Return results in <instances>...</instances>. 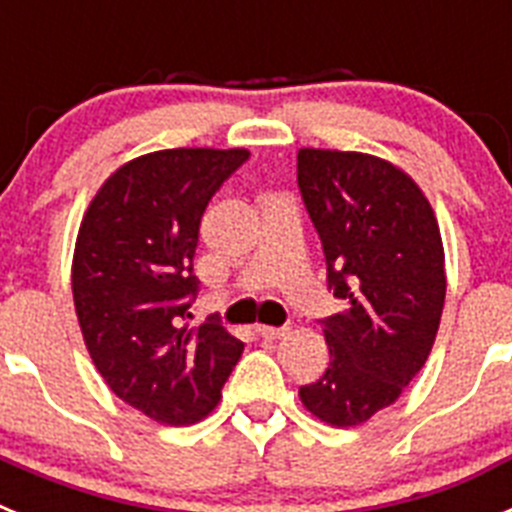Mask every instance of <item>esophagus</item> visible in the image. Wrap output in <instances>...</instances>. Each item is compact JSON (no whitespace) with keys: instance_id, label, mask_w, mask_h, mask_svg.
I'll return each mask as SVG.
<instances>
[{"instance_id":"obj_1","label":"esophagus","mask_w":512,"mask_h":512,"mask_svg":"<svg viewBox=\"0 0 512 512\" xmlns=\"http://www.w3.org/2000/svg\"><path fill=\"white\" fill-rule=\"evenodd\" d=\"M256 333L264 341H277V338L287 336V328H271V325H256Z\"/></svg>"}]
</instances>
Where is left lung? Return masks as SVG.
<instances>
[{
	"mask_svg": "<svg viewBox=\"0 0 512 512\" xmlns=\"http://www.w3.org/2000/svg\"><path fill=\"white\" fill-rule=\"evenodd\" d=\"M297 182L330 289L348 302L320 320L330 364L300 400L323 423L354 428L395 405L431 354L446 300L441 230L418 182L387 158L300 148Z\"/></svg>",
	"mask_w": 512,
	"mask_h": 512,
	"instance_id": "1",
	"label": "left lung"
}]
</instances>
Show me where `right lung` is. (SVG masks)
Masks as SVG:
<instances>
[{"label": "right lung", "instance_id": "obj_1", "mask_svg": "<svg viewBox=\"0 0 512 512\" xmlns=\"http://www.w3.org/2000/svg\"><path fill=\"white\" fill-rule=\"evenodd\" d=\"M246 148H166L104 179L76 235L71 292L92 364L130 408L194 425L220 402L243 343L223 325H189L200 223Z\"/></svg>", "mask_w": 512, "mask_h": 512}]
</instances>
